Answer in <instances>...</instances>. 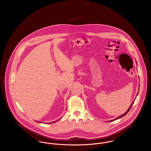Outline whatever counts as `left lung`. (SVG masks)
Returning <instances> with one entry per match:
<instances>
[{"label": "left lung", "mask_w": 151, "mask_h": 151, "mask_svg": "<svg viewBox=\"0 0 151 151\" xmlns=\"http://www.w3.org/2000/svg\"><path fill=\"white\" fill-rule=\"evenodd\" d=\"M136 63H137V62H136ZM139 89H138V92H137V94H138V92H139ZM137 97H135V100H134V101H132V104H131V105H130V106H129V109H128V110L123 114V115H121V116H118L117 118H115L114 119H113V120H111V121H110V122H111V121H115V120H116V119H119V118H121V117H123V116H124V115H126L129 111V109H131V106H132V105H133V104H134V101H135V99H136V98H137Z\"/></svg>", "instance_id": "left-lung-1"}]
</instances>
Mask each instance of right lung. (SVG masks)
I'll return each instance as SVG.
<instances>
[{"mask_svg": "<svg viewBox=\"0 0 151 151\" xmlns=\"http://www.w3.org/2000/svg\"><path fill=\"white\" fill-rule=\"evenodd\" d=\"M58 120H59V119H58ZM58 120H57V121H54V122H50V123H54V122H57V121H58ZM36 122H38V121H36Z\"/></svg>", "mask_w": 151, "mask_h": 151, "instance_id": "right-lung-1", "label": "right lung"}]
</instances>
